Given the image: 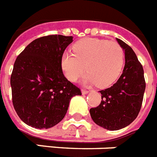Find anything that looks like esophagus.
<instances>
[{
  "instance_id": "obj_1",
  "label": "esophagus",
  "mask_w": 157,
  "mask_h": 157,
  "mask_svg": "<svg viewBox=\"0 0 157 157\" xmlns=\"http://www.w3.org/2000/svg\"><path fill=\"white\" fill-rule=\"evenodd\" d=\"M81 93H82L83 95H85V94H87V93H89V91L86 90V89H81Z\"/></svg>"
}]
</instances>
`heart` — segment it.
Listing matches in <instances>:
<instances>
[{
	"label": "heart",
	"instance_id": "heart-1",
	"mask_svg": "<svg viewBox=\"0 0 157 157\" xmlns=\"http://www.w3.org/2000/svg\"><path fill=\"white\" fill-rule=\"evenodd\" d=\"M73 53L65 52L60 60L64 76L75 82L86 70L85 83L108 87L117 81L124 62V51L116 41L85 38L75 43Z\"/></svg>",
	"mask_w": 157,
	"mask_h": 157
}]
</instances>
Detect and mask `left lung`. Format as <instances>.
Instances as JSON below:
<instances>
[{
	"instance_id": "8db88e82",
	"label": "left lung",
	"mask_w": 157,
	"mask_h": 157,
	"mask_svg": "<svg viewBox=\"0 0 157 157\" xmlns=\"http://www.w3.org/2000/svg\"><path fill=\"white\" fill-rule=\"evenodd\" d=\"M117 40L125 54L123 72L113 86L100 91L101 104L89 111L95 123L108 130L121 129L137 117L146 85L143 66L132 48Z\"/></svg>"
}]
</instances>
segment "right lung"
<instances>
[{
  "instance_id": "right-lung-1",
  "label": "right lung",
  "mask_w": 157,
  "mask_h": 157,
  "mask_svg": "<svg viewBox=\"0 0 157 157\" xmlns=\"http://www.w3.org/2000/svg\"><path fill=\"white\" fill-rule=\"evenodd\" d=\"M72 36L37 38L19 54L12 72V100L18 117L35 128H49L62 121L72 97L81 89L63 74L60 60Z\"/></svg>"
}]
</instances>
